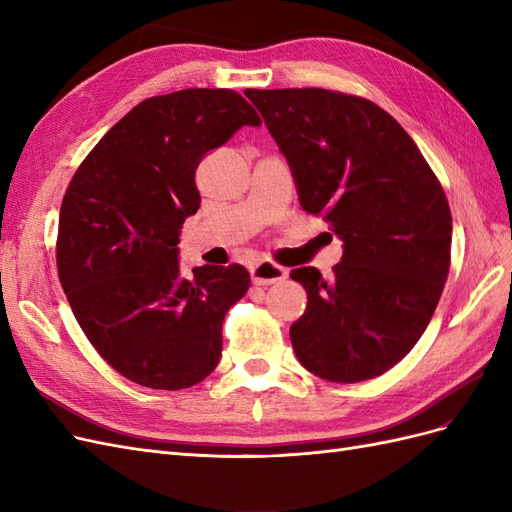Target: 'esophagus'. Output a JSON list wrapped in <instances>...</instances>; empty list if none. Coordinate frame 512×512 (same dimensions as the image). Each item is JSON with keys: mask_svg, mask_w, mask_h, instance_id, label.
Segmentation results:
<instances>
[{"mask_svg": "<svg viewBox=\"0 0 512 512\" xmlns=\"http://www.w3.org/2000/svg\"><path fill=\"white\" fill-rule=\"evenodd\" d=\"M250 273H252V282L256 286H269L275 282H282L288 277V269L275 265L271 260L256 262V265L250 269Z\"/></svg>", "mask_w": 512, "mask_h": 512, "instance_id": "1", "label": "esophagus"}]
</instances>
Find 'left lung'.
Returning a JSON list of instances; mask_svg holds the SVG:
<instances>
[{"instance_id": "left-lung-1", "label": "left lung", "mask_w": 512, "mask_h": 512, "mask_svg": "<svg viewBox=\"0 0 512 512\" xmlns=\"http://www.w3.org/2000/svg\"><path fill=\"white\" fill-rule=\"evenodd\" d=\"M284 153L307 213L344 241L324 280L292 269L307 292L290 327L299 363L329 382L384 374L414 348L451 265L453 218L410 134L365 98L329 89H247Z\"/></svg>"}]
</instances>
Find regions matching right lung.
<instances>
[{
  "mask_svg": "<svg viewBox=\"0 0 512 512\" xmlns=\"http://www.w3.org/2000/svg\"><path fill=\"white\" fill-rule=\"evenodd\" d=\"M243 126H260V117L232 89L147 98L102 136L68 185L61 288L91 346L136 384L188 389L220 363L224 316L250 288V273L205 265L185 280L177 243L200 207V160Z\"/></svg>",
  "mask_w": 512,
  "mask_h": 512,
  "instance_id": "obj_1",
  "label": "right lung"
}]
</instances>
